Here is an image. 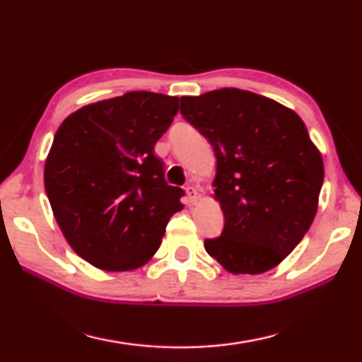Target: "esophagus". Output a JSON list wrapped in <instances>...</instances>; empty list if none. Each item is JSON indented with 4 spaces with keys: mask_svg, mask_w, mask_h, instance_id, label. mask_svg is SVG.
Wrapping results in <instances>:
<instances>
[{
    "mask_svg": "<svg viewBox=\"0 0 362 362\" xmlns=\"http://www.w3.org/2000/svg\"><path fill=\"white\" fill-rule=\"evenodd\" d=\"M185 192H187V196H188V201L189 203H196V201H198V189H196L193 185H187V188H185Z\"/></svg>",
    "mask_w": 362,
    "mask_h": 362,
    "instance_id": "obj_1",
    "label": "esophagus"
}]
</instances>
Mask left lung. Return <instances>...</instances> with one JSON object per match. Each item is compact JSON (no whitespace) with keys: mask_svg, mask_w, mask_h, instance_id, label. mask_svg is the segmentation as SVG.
I'll use <instances>...</instances> for the list:
<instances>
[{"mask_svg":"<svg viewBox=\"0 0 362 362\" xmlns=\"http://www.w3.org/2000/svg\"><path fill=\"white\" fill-rule=\"evenodd\" d=\"M180 113L209 140L223 211L207 254L233 274H260L289 255L313 223L324 180L320 150L293 110L250 90L182 97Z\"/></svg>","mask_w":362,"mask_h":362,"instance_id":"obj_1","label":"left lung"}]
</instances>
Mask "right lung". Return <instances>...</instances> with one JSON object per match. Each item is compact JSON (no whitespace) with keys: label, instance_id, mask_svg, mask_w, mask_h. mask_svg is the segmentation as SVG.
Returning <instances> with one entry per match:
<instances>
[{"label":"right lung","instance_id":"add662e5","mask_svg":"<svg viewBox=\"0 0 362 362\" xmlns=\"http://www.w3.org/2000/svg\"><path fill=\"white\" fill-rule=\"evenodd\" d=\"M179 97L146 90L76 110L54 136L45 188L71 249L105 272L145 265L161 246L183 189L164 180L155 144Z\"/></svg>","mask_w":362,"mask_h":362}]
</instances>
